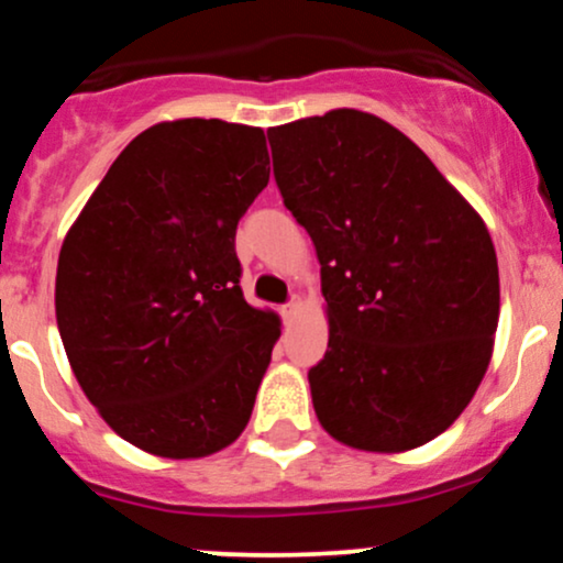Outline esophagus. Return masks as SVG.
Wrapping results in <instances>:
<instances>
[{
  "instance_id": "esophagus-1",
  "label": "esophagus",
  "mask_w": 563,
  "mask_h": 563,
  "mask_svg": "<svg viewBox=\"0 0 563 563\" xmlns=\"http://www.w3.org/2000/svg\"><path fill=\"white\" fill-rule=\"evenodd\" d=\"M299 307H301L299 296H294V299H290V301L286 303V307H283V318H286V320H290V318H294V314H296V312H299Z\"/></svg>"
}]
</instances>
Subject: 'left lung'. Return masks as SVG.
<instances>
[{"mask_svg": "<svg viewBox=\"0 0 563 563\" xmlns=\"http://www.w3.org/2000/svg\"><path fill=\"white\" fill-rule=\"evenodd\" d=\"M283 203L312 238L328 352L309 371L322 429L402 452L450 429L493 357V238L421 147L339 108L267 132Z\"/></svg>", "mask_w": 563, "mask_h": 563, "instance_id": "obj_1", "label": "left lung"}]
</instances>
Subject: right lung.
I'll return each instance as SVG.
<instances>
[{
  "instance_id": "1",
  "label": "right lung",
  "mask_w": 563,
  "mask_h": 563,
  "mask_svg": "<svg viewBox=\"0 0 563 563\" xmlns=\"http://www.w3.org/2000/svg\"><path fill=\"white\" fill-rule=\"evenodd\" d=\"M267 166L262 129L164 121L121 151L63 241L68 363L134 448L206 457L249 423L280 320L243 299L235 230Z\"/></svg>"
}]
</instances>
